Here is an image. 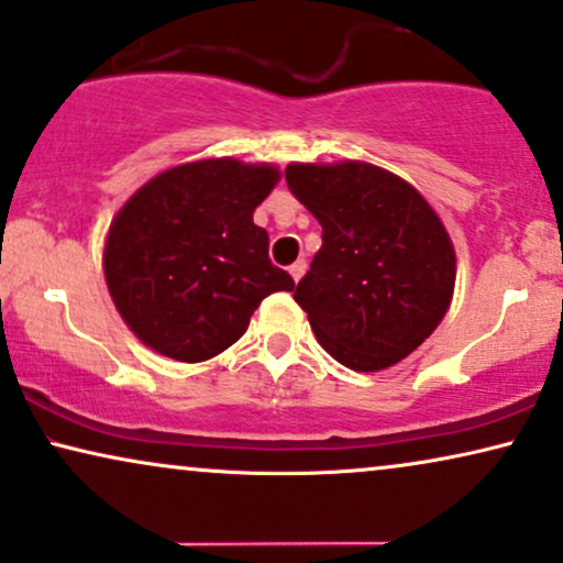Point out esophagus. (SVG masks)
I'll list each match as a JSON object with an SVG mask.
<instances>
[{"mask_svg": "<svg viewBox=\"0 0 563 563\" xmlns=\"http://www.w3.org/2000/svg\"><path fill=\"white\" fill-rule=\"evenodd\" d=\"M305 268H308V264H305V261H295V264L289 266V274H291V279L295 282H299L305 276Z\"/></svg>", "mask_w": 563, "mask_h": 563, "instance_id": "obj_1", "label": "esophagus"}]
</instances>
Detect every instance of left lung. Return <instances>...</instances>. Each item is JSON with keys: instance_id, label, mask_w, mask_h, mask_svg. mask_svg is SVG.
<instances>
[{"instance_id": "8db88e82", "label": "left lung", "mask_w": 563, "mask_h": 563, "mask_svg": "<svg viewBox=\"0 0 563 563\" xmlns=\"http://www.w3.org/2000/svg\"><path fill=\"white\" fill-rule=\"evenodd\" d=\"M287 186L323 228L295 299L320 346L354 372L388 369L416 352L455 291V247L442 219L385 167L289 163Z\"/></svg>"}]
</instances>
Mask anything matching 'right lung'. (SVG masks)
Listing matches in <instances>:
<instances>
[{
  "mask_svg": "<svg viewBox=\"0 0 563 563\" xmlns=\"http://www.w3.org/2000/svg\"><path fill=\"white\" fill-rule=\"evenodd\" d=\"M279 167L209 157L157 173L108 228L103 272L131 333L175 362H207L235 344L261 299L295 282L268 261L253 211Z\"/></svg>",
  "mask_w": 563,
  "mask_h": 563,
  "instance_id": "1",
  "label": "right lung"
}]
</instances>
